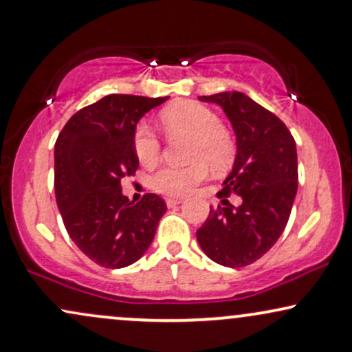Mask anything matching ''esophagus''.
<instances>
[{"label": "esophagus", "mask_w": 352, "mask_h": 352, "mask_svg": "<svg viewBox=\"0 0 352 352\" xmlns=\"http://www.w3.org/2000/svg\"><path fill=\"white\" fill-rule=\"evenodd\" d=\"M184 199H179V197H173V199H167V207H175V205H180Z\"/></svg>", "instance_id": "34e87169"}]
</instances>
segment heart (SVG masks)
Instances as JSON below:
<instances>
[{"instance_id": "1", "label": "heart", "mask_w": 352, "mask_h": 352, "mask_svg": "<svg viewBox=\"0 0 352 352\" xmlns=\"http://www.w3.org/2000/svg\"><path fill=\"white\" fill-rule=\"evenodd\" d=\"M162 129L170 139L192 140L188 152V167H165L152 177V187L165 195L182 197L192 192L207 179L208 167L223 172L235 157V139L212 109L193 100H180L165 107L159 114ZM134 152L139 162L151 167L160 159L162 145L152 129L139 125L134 132Z\"/></svg>"}]
</instances>
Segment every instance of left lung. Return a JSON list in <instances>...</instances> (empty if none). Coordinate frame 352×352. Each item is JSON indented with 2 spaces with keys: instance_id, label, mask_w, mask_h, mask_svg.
<instances>
[{
  "instance_id": "8db88e82",
  "label": "left lung",
  "mask_w": 352,
  "mask_h": 352,
  "mask_svg": "<svg viewBox=\"0 0 352 352\" xmlns=\"http://www.w3.org/2000/svg\"><path fill=\"white\" fill-rule=\"evenodd\" d=\"M199 99L223 109L236 135L233 170L217 195L236 193L243 201L240 207H210L197 240L210 260L241 268L263 256L288 223L298 190L296 142L281 119L243 92Z\"/></svg>"
}]
</instances>
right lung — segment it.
Returning <instances> with one entry per match:
<instances>
[{"mask_svg": "<svg viewBox=\"0 0 352 352\" xmlns=\"http://www.w3.org/2000/svg\"><path fill=\"white\" fill-rule=\"evenodd\" d=\"M167 98L111 94L67 120L54 145V190L71 240L94 263L124 268L151 246L167 212L164 199L145 193L139 204L122 195L134 175L135 125Z\"/></svg>", "mask_w": 352, "mask_h": 352, "instance_id": "add662e5", "label": "right lung"}]
</instances>
